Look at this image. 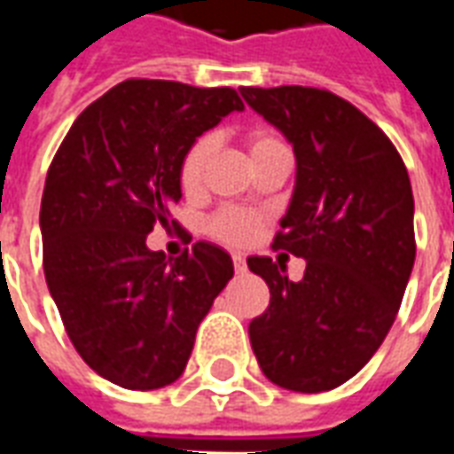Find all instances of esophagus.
Here are the masks:
<instances>
[{
	"label": "esophagus",
	"instance_id": "34e87169",
	"mask_svg": "<svg viewBox=\"0 0 454 454\" xmlns=\"http://www.w3.org/2000/svg\"><path fill=\"white\" fill-rule=\"evenodd\" d=\"M233 267H236V275L246 272V257L240 255V253H233Z\"/></svg>",
	"mask_w": 454,
	"mask_h": 454
}]
</instances>
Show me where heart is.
Wrapping results in <instances>:
<instances>
[{
	"label": "heart",
	"mask_w": 454,
	"mask_h": 454,
	"mask_svg": "<svg viewBox=\"0 0 454 454\" xmlns=\"http://www.w3.org/2000/svg\"><path fill=\"white\" fill-rule=\"evenodd\" d=\"M277 145H282V140L272 136V133H267V130H253L247 136L250 160L262 155L265 150L277 148ZM211 153H214V138H208V136H201L199 140H194L184 153V158L179 162V184L187 194H194L201 187ZM257 228H260V216L247 211V208L236 207L221 208L208 218L207 223L208 236H214L221 243H228V246H246V243H250L255 238Z\"/></svg>",
	"instance_id": "b5f03b06"
}]
</instances>
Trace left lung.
<instances>
[{
	"label": "left lung",
	"mask_w": 454,
	"mask_h": 454,
	"mask_svg": "<svg viewBox=\"0 0 454 454\" xmlns=\"http://www.w3.org/2000/svg\"><path fill=\"white\" fill-rule=\"evenodd\" d=\"M240 94L294 145V194L272 247L306 260L292 282L282 260L247 257L270 286V306L247 328L250 345L277 387L335 389L380 350L409 285V172L387 133L338 94L296 84Z\"/></svg>",
	"instance_id": "left-lung-1"
}]
</instances>
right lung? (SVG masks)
<instances>
[{
  "mask_svg": "<svg viewBox=\"0 0 454 454\" xmlns=\"http://www.w3.org/2000/svg\"><path fill=\"white\" fill-rule=\"evenodd\" d=\"M243 102L231 87L126 80L74 119L43 199V270L74 350L123 389L168 387L187 367L197 328L233 277V260L199 240L179 257L150 250L177 231L179 162Z\"/></svg>",
  "mask_w": 454,
  "mask_h": 454,
  "instance_id": "add662e5",
  "label": "right lung"
}]
</instances>
